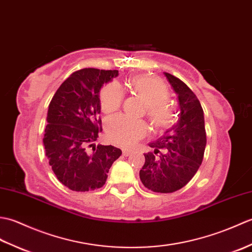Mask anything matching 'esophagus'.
Instances as JSON below:
<instances>
[{"label": "esophagus", "instance_id": "obj_1", "mask_svg": "<svg viewBox=\"0 0 252 252\" xmlns=\"http://www.w3.org/2000/svg\"><path fill=\"white\" fill-rule=\"evenodd\" d=\"M122 154H123V156H130V155L132 154V151H130V149H123L122 151Z\"/></svg>", "mask_w": 252, "mask_h": 252}]
</instances>
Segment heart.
I'll use <instances>...</instances> for the list:
<instances>
[{
	"label": "heart",
	"mask_w": 252,
	"mask_h": 252,
	"mask_svg": "<svg viewBox=\"0 0 252 252\" xmlns=\"http://www.w3.org/2000/svg\"><path fill=\"white\" fill-rule=\"evenodd\" d=\"M126 84L146 105V114L155 126L167 129L173 125L175 114L167 104L170 92L162 80L151 76H135ZM122 99V91L118 85H106L100 92L101 110L105 114L116 112L120 108ZM147 131L145 122L132 120L125 116L112 117L106 122L107 138L122 147L133 146L147 134Z\"/></svg>",
	"instance_id": "1"
}]
</instances>
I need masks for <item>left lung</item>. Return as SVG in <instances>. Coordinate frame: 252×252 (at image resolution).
I'll return each instance as SVG.
<instances>
[{
  "mask_svg": "<svg viewBox=\"0 0 252 252\" xmlns=\"http://www.w3.org/2000/svg\"><path fill=\"white\" fill-rule=\"evenodd\" d=\"M163 73L178 95L179 119L161 137L148 144L154 151L144 154L140 179L146 189L167 194L181 189L196 174L202 162L207 136L197 96L179 78Z\"/></svg>",
  "mask_w": 252,
  "mask_h": 252,
  "instance_id": "left-lung-1",
  "label": "left lung"
}]
</instances>
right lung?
I'll return each mask as SVG.
<instances>
[{
  "label": "right lung",
  "instance_id": "obj_1",
  "mask_svg": "<svg viewBox=\"0 0 252 252\" xmlns=\"http://www.w3.org/2000/svg\"><path fill=\"white\" fill-rule=\"evenodd\" d=\"M116 77L118 70L81 69L62 83L49 105L45 154L56 178L69 189H100L121 156L119 148L94 144L101 132L99 91Z\"/></svg>",
  "mask_w": 252,
  "mask_h": 252
}]
</instances>
